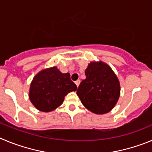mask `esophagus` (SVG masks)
Wrapping results in <instances>:
<instances>
[{"mask_svg": "<svg viewBox=\"0 0 152 152\" xmlns=\"http://www.w3.org/2000/svg\"><path fill=\"white\" fill-rule=\"evenodd\" d=\"M75 83H76V86H79V83H80V80H79V79H78V80H76V82H75Z\"/></svg>", "mask_w": 152, "mask_h": 152, "instance_id": "obj_1", "label": "esophagus"}]
</instances>
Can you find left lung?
Returning a JSON list of instances; mask_svg holds the SVG:
<instances>
[{"label": "left lung", "instance_id": "8db88e82", "mask_svg": "<svg viewBox=\"0 0 152 152\" xmlns=\"http://www.w3.org/2000/svg\"><path fill=\"white\" fill-rule=\"evenodd\" d=\"M86 79L76 94L86 108L92 113L104 114L114 107L120 94V82L105 63L91 62L85 71Z\"/></svg>", "mask_w": 152, "mask_h": 152}]
</instances>
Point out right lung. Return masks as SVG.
Instances as JSON below:
<instances>
[{
  "label": "right lung",
  "mask_w": 152,
  "mask_h": 152,
  "mask_svg": "<svg viewBox=\"0 0 152 152\" xmlns=\"http://www.w3.org/2000/svg\"><path fill=\"white\" fill-rule=\"evenodd\" d=\"M76 89V84L70 79V74L62 73L54 66L35 75L31 83L28 96L38 110L50 112L62 104L68 93Z\"/></svg>",
  "instance_id": "1"
}]
</instances>
